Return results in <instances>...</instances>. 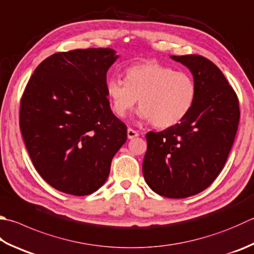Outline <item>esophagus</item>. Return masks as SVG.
I'll return each instance as SVG.
<instances>
[{
  "label": "esophagus",
  "mask_w": 254,
  "mask_h": 254,
  "mask_svg": "<svg viewBox=\"0 0 254 254\" xmlns=\"http://www.w3.org/2000/svg\"><path fill=\"white\" fill-rule=\"evenodd\" d=\"M127 136H128L129 139H132V138H135V137H138V136H139V132L136 131L135 129H132V128H128V130H127Z\"/></svg>",
  "instance_id": "obj_1"
}]
</instances>
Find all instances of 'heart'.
I'll list each match as a JSON object with an SVG mask.
<instances>
[{
	"mask_svg": "<svg viewBox=\"0 0 254 254\" xmlns=\"http://www.w3.org/2000/svg\"><path fill=\"white\" fill-rule=\"evenodd\" d=\"M106 95L116 116L125 117L138 100V116L155 127L167 128L189 114L197 97V84L187 71L149 61L127 67L125 80L109 78Z\"/></svg>",
	"mask_w": 254,
	"mask_h": 254,
	"instance_id": "obj_1",
	"label": "heart"
}]
</instances>
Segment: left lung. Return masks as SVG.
<instances>
[{
    "label": "left lung",
    "mask_w": 254,
    "mask_h": 254,
    "mask_svg": "<svg viewBox=\"0 0 254 254\" xmlns=\"http://www.w3.org/2000/svg\"><path fill=\"white\" fill-rule=\"evenodd\" d=\"M187 66L197 97L179 124L147 132L142 174L156 193L181 199L201 192L221 172L238 130L236 92L211 61L200 55L171 56Z\"/></svg>",
    "instance_id": "8db88e82"
}]
</instances>
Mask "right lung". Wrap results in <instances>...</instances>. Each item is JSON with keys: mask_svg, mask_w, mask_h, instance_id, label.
Returning a JSON list of instances; mask_svg holds the SVG:
<instances>
[{"mask_svg": "<svg viewBox=\"0 0 254 254\" xmlns=\"http://www.w3.org/2000/svg\"><path fill=\"white\" fill-rule=\"evenodd\" d=\"M112 49L60 52L31 76L21 98L20 128L38 174L56 190L93 193L127 139V126L106 95Z\"/></svg>", "mask_w": 254, "mask_h": 254, "instance_id": "right-lung-1", "label": "right lung"}]
</instances>
